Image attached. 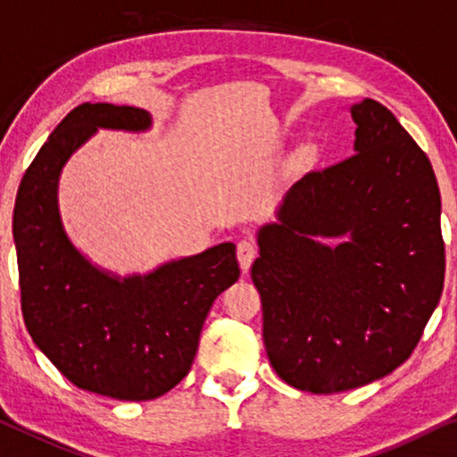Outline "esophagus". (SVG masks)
<instances>
[{
  "label": "esophagus",
  "mask_w": 457,
  "mask_h": 457,
  "mask_svg": "<svg viewBox=\"0 0 457 457\" xmlns=\"http://www.w3.org/2000/svg\"><path fill=\"white\" fill-rule=\"evenodd\" d=\"M257 253H259V246H257V240H254V238H245V240L238 242V261H240L242 271L246 273L248 270H251V265H253L254 257H257Z\"/></svg>",
  "instance_id": "34e87169"
}]
</instances>
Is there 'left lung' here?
<instances>
[{
    "label": "left lung",
    "instance_id": "8db88e82",
    "mask_svg": "<svg viewBox=\"0 0 457 457\" xmlns=\"http://www.w3.org/2000/svg\"><path fill=\"white\" fill-rule=\"evenodd\" d=\"M351 117L355 154L290 187L278 221L259 229L251 267L273 370L318 395L399 368L445 278L441 194L428 156L380 102L366 97Z\"/></svg>",
    "mask_w": 457,
    "mask_h": 457
}]
</instances>
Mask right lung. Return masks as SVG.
<instances>
[{"label": "right lung", "instance_id": "1", "mask_svg": "<svg viewBox=\"0 0 457 457\" xmlns=\"http://www.w3.org/2000/svg\"><path fill=\"white\" fill-rule=\"evenodd\" d=\"M150 125L142 108L77 106L24 173L12 219L30 338L72 385L120 401L161 397L190 372L212 301L240 278L232 242L119 278L91 265L66 236L58 181L72 152L97 129Z\"/></svg>", "mask_w": 457, "mask_h": 457}]
</instances>
